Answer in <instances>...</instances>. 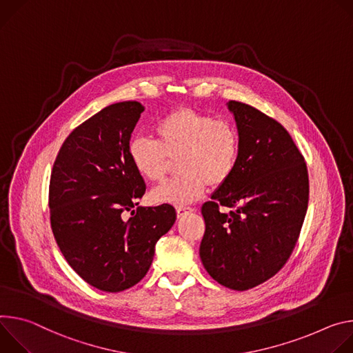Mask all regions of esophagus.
Returning a JSON list of instances; mask_svg holds the SVG:
<instances>
[{
    "mask_svg": "<svg viewBox=\"0 0 353 353\" xmlns=\"http://www.w3.org/2000/svg\"><path fill=\"white\" fill-rule=\"evenodd\" d=\"M192 212H194L193 208H188V206L176 208V214H178V217H182L185 213H192Z\"/></svg>",
    "mask_w": 353,
    "mask_h": 353,
    "instance_id": "esophagus-1",
    "label": "esophagus"
}]
</instances>
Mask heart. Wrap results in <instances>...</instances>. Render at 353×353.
Returning a JSON list of instances; mask_svg holds the SVG:
<instances>
[{"mask_svg":"<svg viewBox=\"0 0 353 353\" xmlns=\"http://www.w3.org/2000/svg\"><path fill=\"white\" fill-rule=\"evenodd\" d=\"M155 140L133 137L129 159L136 172L148 182H161L176 160L178 178L151 192L155 203L185 206L199 201L206 186L225 183L237 167L240 134L227 121L190 108H179L157 122Z\"/></svg>","mask_w":353,"mask_h":353,"instance_id":"b5f03b06","label":"heart"}]
</instances>
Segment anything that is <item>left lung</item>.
I'll list each match as a JSON object with an SVG mask.
<instances>
[{"mask_svg":"<svg viewBox=\"0 0 353 353\" xmlns=\"http://www.w3.org/2000/svg\"><path fill=\"white\" fill-rule=\"evenodd\" d=\"M227 108L240 134V157L202 206L199 255L217 283L243 292L275 276L292 255L307 212L308 174L279 122L243 102L228 101Z\"/></svg>","mask_w":353,"mask_h":353,"instance_id":"8db88e82","label":"left lung"}]
</instances>
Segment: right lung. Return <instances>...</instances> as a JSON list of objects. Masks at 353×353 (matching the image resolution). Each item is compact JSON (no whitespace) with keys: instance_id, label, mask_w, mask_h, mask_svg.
<instances>
[{"instance_id":"obj_1","label":"right lung","mask_w":353,"mask_h":353,"mask_svg":"<svg viewBox=\"0 0 353 353\" xmlns=\"http://www.w3.org/2000/svg\"><path fill=\"white\" fill-rule=\"evenodd\" d=\"M144 106L109 105L64 140L49 186L50 224L68 265L91 286L126 290L148 272L155 244L176 220L171 205L132 209L145 192L129 159ZM125 211L134 217L123 219Z\"/></svg>"}]
</instances>
